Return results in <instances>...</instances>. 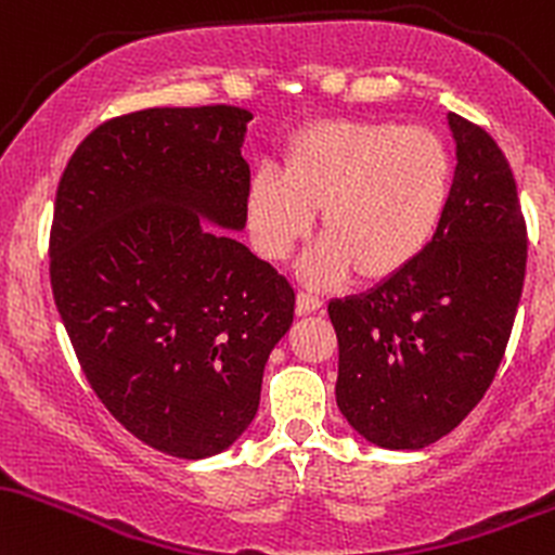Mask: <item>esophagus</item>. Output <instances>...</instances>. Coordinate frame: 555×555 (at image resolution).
Listing matches in <instances>:
<instances>
[{
	"label": "esophagus",
	"instance_id": "obj_1",
	"mask_svg": "<svg viewBox=\"0 0 555 555\" xmlns=\"http://www.w3.org/2000/svg\"><path fill=\"white\" fill-rule=\"evenodd\" d=\"M322 309V298L309 294V291H298L296 296V311L298 314H311V311Z\"/></svg>",
	"mask_w": 555,
	"mask_h": 555
}]
</instances>
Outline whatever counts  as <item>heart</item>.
Wrapping results in <instances>:
<instances>
[{
    "mask_svg": "<svg viewBox=\"0 0 555 555\" xmlns=\"http://www.w3.org/2000/svg\"><path fill=\"white\" fill-rule=\"evenodd\" d=\"M451 185V152L435 130L333 117L291 135L280 178L254 172L246 220L254 248L280 261L320 215L325 244L304 259V278L325 285L351 272L377 285L427 251L443 225Z\"/></svg>",
    "mask_w": 555,
    "mask_h": 555,
    "instance_id": "obj_1",
    "label": "heart"
}]
</instances>
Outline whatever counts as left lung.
Instances as JSON below:
<instances>
[{
	"label": "left lung",
	"mask_w": 555,
	"mask_h": 555,
	"mask_svg": "<svg viewBox=\"0 0 555 555\" xmlns=\"http://www.w3.org/2000/svg\"><path fill=\"white\" fill-rule=\"evenodd\" d=\"M456 172L438 235L406 272L330 301L340 414L370 443L425 448L451 433L493 383L527 270V222L493 135L448 115Z\"/></svg>",
	"instance_id": "left-lung-1"
}]
</instances>
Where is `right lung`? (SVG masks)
<instances>
[{"mask_svg": "<svg viewBox=\"0 0 555 555\" xmlns=\"http://www.w3.org/2000/svg\"><path fill=\"white\" fill-rule=\"evenodd\" d=\"M251 117L230 104L112 117L78 143L54 198L49 278L80 370L167 456H211L251 425L294 322V285L202 222L246 225Z\"/></svg>", "mask_w": 555, "mask_h": 555, "instance_id": "obj_1", "label": "right lung"}]
</instances>
